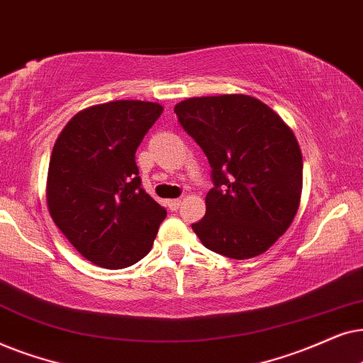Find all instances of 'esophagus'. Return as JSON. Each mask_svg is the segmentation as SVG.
<instances>
[{
	"instance_id": "esophagus-1",
	"label": "esophagus",
	"mask_w": 363,
	"mask_h": 363,
	"mask_svg": "<svg viewBox=\"0 0 363 363\" xmlns=\"http://www.w3.org/2000/svg\"><path fill=\"white\" fill-rule=\"evenodd\" d=\"M179 206H181V199H171V201H167V207H169V209H171V211H177Z\"/></svg>"
}]
</instances>
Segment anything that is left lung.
I'll list each match as a JSON object with an SVG mask.
<instances>
[{"instance_id":"left-lung-1","label":"left lung","mask_w":363,"mask_h":363,"mask_svg":"<svg viewBox=\"0 0 363 363\" xmlns=\"http://www.w3.org/2000/svg\"><path fill=\"white\" fill-rule=\"evenodd\" d=\"M179 123L211 164L214 187L192 229L212 252L230 259L262 254L292 224L302 192V154L291 128L244 94L191 98Z\"/></svg>"}]
</instances>
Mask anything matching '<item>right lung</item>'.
<instances>
[{
    "mask_svg": "<svg viewBox=\"0 0 363 363\" xmlns=\"http://www.w3.org/2000/svg\"><path fill=\"white\" fill-rule=\"evenodd\" d=\"M162 106L113 101L77 113L57 138L48 169V207L84 259L124 269L152 247L166 209L139 177L136 151Z\"/></svg>",
    "mask_w": 363,
    "mask_h": 363,
    "instance_id": "obj_1",
    "label": "right lung"
}]
</instances>
